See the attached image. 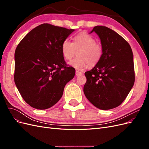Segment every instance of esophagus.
<instances>
[{
    "instance_id": "obj_1",
    "label": "esophagus",
    "mask_w": 149,
    "mask_h": 149,
    "mask_svg": "<svg viewBox=\"0 0 149 149\" xmlns=\"http://www.w3.org/2000/svg\"><path fill=\"white\" fill-rule=\"evenodd\" d=\"M81 74H83V73H81V72L78 71H76V76H80Z\"/></svg>"
}]
</instances>
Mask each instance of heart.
Wrapping results in <instances>:
<instances>
[{"mask_svg":"<svg viewBox=\"0 0 149 149\" xmlns=\"http://www.w3.org/2000/svg\"><path fill=\"white\" fill-rule=\"evenodd\" d=\"M61 51L66 60H71L77 52L78 57L71 60L70 65L76 70H81L88 65L89 67L97 65L102 57L104 49L93 36L81 32L74 36L73 42L65 39L61 43Z\"/></svg>","mask_w":149,"mask_h":149,"instance_id":"heart-1","label":"heart"}]
</instances>
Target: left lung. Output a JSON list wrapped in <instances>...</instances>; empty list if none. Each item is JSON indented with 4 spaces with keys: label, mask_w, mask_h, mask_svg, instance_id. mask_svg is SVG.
<instances>
[{
    "label": "left lung",
    "mask_w": 149,
    "mask_h": 149,
    "mask_svg": "<svg viewBox=\"0 0 149 149\" xmlns=\"http://www.w3.org/2000/svg\"><path fill=\"white\" fill-rule=\"evenodd\" d=\"M93 31L100 37L104 52L100 63L84 73L87 81L83 91L99 109H113L123 103L134 84L132 51L129 43L109 28L96 26Z\"/></svg>",
    "instance_id": "1"
}]
</instances>
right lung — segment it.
<instances>
[{
	"mask_svg": "<svg viewBox=\"0 0 149 149\" xmlns=\"http://www.w3.org/2000/svg\"><path fill=\"white\" fill-rule=\"evenodd\" d=\"M74 29L43 24L31 30L15 52L14 81L24 101L37 109L51 107L60 100L75 69L62 55V42Z\"/></svg>",
	"mask_w": 149,
	"mask_h": 149,
	"instance_id": "add662e5",
	"label": "right lung"
}]
</instances>
